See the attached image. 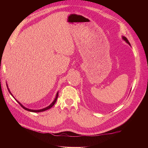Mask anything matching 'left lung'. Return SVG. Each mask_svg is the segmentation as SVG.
<instances>
[{
	"mask_svg": "<svg viewBox=\"0 0 148 148\" xmlns=\"http://www.w3.org/2000/svg\"><path fill=\"white\" fill-rule=\"evenodd\" d=\"M122 39L123 40H124V41H125V42H126L127 44H129V45L130 46H131V45H130V43L129 42V41H128V40L127 39V38L126 37H125V36H122Z\"/></svg>",
	"mask_w": 148,
	"mask_h": 148,
	"instance_id": "8db88e82",
	"label": "left lung"
}]
</instances>
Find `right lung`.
Returning <instances> with one entry per match:
<instances>
[{
  "mask_svg": "<svg viewBox=\"0 0 148 148\" xmlns=\"http://www.w3.org/2000/svg\"><path fill=\"white\" fill-rule=\"evenodd\" d=\"M7 89H8V91H9V92L10 93V95L13 96V95H12V94L11 93V92H10V89H9V88H8V85H7ZM58 96H59V91H58L57 92V94H56V98H55V99L53 101V102L51 103V104L49 105V106H47V107H45V108H44V109H39V110H33V109H28V108H26V107H25V106H23V105H22L21 103L18 101H17L15 98L14 97V99L17 101V102L18 103V104L23 107V108L24 109H25L26 110H28V111H29V112H43V111H45V110H48V109H51V107L55 104V103L56 102V101H57V97H58Z\"/></svg>",
  "mask_w": 148,
  "mask_h": 148,
  "instance_id": "obj_1",
  "label": "right lung"
}]
</instances>
